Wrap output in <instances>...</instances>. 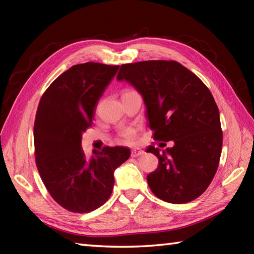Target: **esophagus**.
I'll use <instances>...</instances> for the list:
<instances>
[{
  "label": "esophagus",
  "mask_w": 254,
  "mask_h": 254,
  "mask_svg": "<svg viewBox=\"0 0 254 254\" xmlns=\"http://www.w3.org/2000/svg\"><path fill=\"white\" fill-rule=\"evenodd\" d=\"M144 154V150L141 148H133L131 150V156L132 157H137V156H141Z\"/></svg>",
  "instance_id": "1"
}]
</instances>
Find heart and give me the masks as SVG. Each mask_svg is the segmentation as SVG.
<instances>
[{"label": "heart", "instance_id": "heart-1", "mask_svg": "<svg viewBox=\"0 0 254 254\" xmlns=\"http://www.w3.org/2000/svg\"><path fill=\"white\" fill-rule=\"evenodd\" d=\"M121 137L126 143H133L136 137V128L134 127H128L121 131Z\"/></svg>", "mask_w": 254, "mask_h": 254}]
</instances>
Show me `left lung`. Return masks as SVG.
<instances>
[{
	"label": "left lung",
	"mask_w": 254,
	"mask_h": 254,
	"mask_svg": "<svg viewBox=\"0 0 254 254\" xmlns=\"http://www.w3.org/2000/svg\"><path fill=\"white\" fill-rule=\"evenodd\" d=\"M117 79L142 94L154 139L175 143L161 152L147 148L159 160L147 176L150 190L174 204L198 197L216 174L223 146L218 107L206 85L172 60L122 64Z\"/></svg>",
	"instance_id": "1"
}]
</instances>
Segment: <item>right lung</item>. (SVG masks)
<instances>
[{"label": "right lung", "mask_w": 254, "mask_h": 254, "mask_svg": "<svg viewBox=\"0 0 254 254\" xmlns=\"http://www.w3.org/2000/svg\"><path fill=\"white\" fill-rule=\"evenodd\" d=\"M119 65L87 62L73 65L46 89L34 126L35 160L55 201L72 213H89L112 193L113 172L130 157V149L106 146L87 157L80 146L98 100Z\"/></svg>", "instance_id": "obj_1"}]
</instances>
